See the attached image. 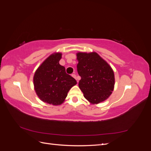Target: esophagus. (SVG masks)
<instances>
[{"instance_id":"obj_1","label":"esophagus","mask_w":151,"mask_h":151,"mask_svg":"<svg viewBox=\"0 0 151 151\" xmlns=\"http://www.w3.org/2000/svg\"><path fill=\"white\" fill-rule=\"evenodd\" d=\"M72 76L74 77V78H75L76 80H77V81L78 82V78H77V77L76 76V74H72Z\"/></svg>"}]
</instances>
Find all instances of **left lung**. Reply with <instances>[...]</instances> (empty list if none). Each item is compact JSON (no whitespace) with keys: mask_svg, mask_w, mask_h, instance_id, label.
Masks as SVG:
<instances>
[{"mask_svg":"<svg viewBox=\"0 0 151 151\" xmlns=\"http://www.w3.org/2000/svg\"><path fill=\"white\" fill-rule=\"evenodd\" d=\"M77 69L81 76L79 87L84 98L93 104L106 99L113 91L114 72L96 53H78Z\"/></svg>","mask_w":151,"mask_h":151,"instance_id":"left-lung-1","label":"left lung"}]
</instances>
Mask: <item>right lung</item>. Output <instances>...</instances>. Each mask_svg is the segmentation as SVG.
<instances>
[{"mask_svg": "<svg viewBox=\"0 0 151 151\" xmlns=\"http://www.w3.org/2000/svg\"><path fill=\"white\" fill-rule=\"evenodd\" d=\"M62 54H52L45 60L36 71L33 78L36 94L43 102L59 105L67 96L68 91L77 84L67 74L65 68L59 64Z\"/></svg>", "mask_w": 151, "mask_h": 151, "instance_id": "1", "label": "right lung"}]
</instances>
